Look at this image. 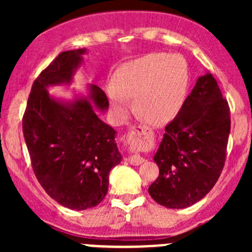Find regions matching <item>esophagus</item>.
<instances>
[{"instance_id": "34e87169", "label": "esophagus", "mask_w": 252, "mask_h": 252, "mask_svg": "<svg viewBox=\"0 0 252 252\" xmlns=\"http://www.w3.org/2000/svg\"><path fill=\"white\" fill-rule=\"evenodd\" d=\"M151 136H152V130L150 128H147V126H136V128L135 126H131V129L128 131V134H126V140H128L129 144L138 146V145H142L149 142L150 139H151ZM126 161H128L130 164H134V166H139V164L144 163L145 159L140 156L134 155V156H129L128 158H126Z\"/></svg>"}]
</instances>
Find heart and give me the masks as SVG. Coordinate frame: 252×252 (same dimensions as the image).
<instances>
[{"label": "heart", "instance_id": "obj_1", "mask_svg": "<svg viewBox=\"0 0 252 252\" xmlns=\"http://www.w3.org/2000/svg\"><path fill=\"white\" fill-rule=\"evenodd\" d=\"M190 73L184 57L150 53L116 70L108 88L111 105L126 117L134 98L136 113L147 123L162 126L179 113L188 96Z\"/></svg>", "mask_w": 252, "mask_h": 252}]
</instances>
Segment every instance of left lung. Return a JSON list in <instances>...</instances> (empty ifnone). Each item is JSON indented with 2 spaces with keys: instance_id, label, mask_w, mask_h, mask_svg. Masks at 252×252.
I'll list each match as a JSON object with an SVG mask.
<instances>
[{
  "instance_id": "1",
  "label": "left lung",
  "mask_w": 252,
  "mask_h": 252,
  "mask_svg": "<svg viewBox=\"0 0 252 252\" xmlns=\"http://www.w3.org/2000/svg\"><path fill=\"white\" fill-rule=\"evenodd\" d=\"M230 110L212 74L202 75L166 126L154 159L159 175L149 188L157 204L185 208L217 183L227 157Z\"/></svg>"
}]
</instances>
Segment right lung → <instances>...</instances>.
Instances as JSON below:
<instances>
[{
    "label": "right lung",
    "mask_w": 252,
    "mask_h": 252,
    "mask_svg": "<svg viewBox=\"0 0 252 252\" xmlns=\"http://www.w3.org/2000/svg\"><path fill=\"white\" fill-rule=\"evenodd\" d=\"M85 53H60L35 79L23 116V134L32 167L45 191L70 210L95 207L105 199L108 174L121 163L116 130L97 110H107L105 91L91 85L88 98L69 105L53 100L47 86L69 83Z\"/></svg>",
    "instance_id": "right-lung-1"
}]
</instances>
